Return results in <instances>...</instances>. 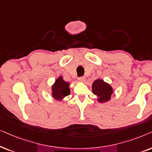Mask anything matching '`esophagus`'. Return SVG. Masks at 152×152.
<instances>
[{
  "label": "esophagus",
  "instance_id": "1",
  "mask_svg": "<svg viewBox=\"0 0 152 152\" xmlns=\"http://www.w3.org/2000/svg\"><path fill=\"white\" fill-rule=\"evenodd\" d=\"M78 80L80 82H84L85 80H86V77H84V76H80V77L78 78Z\"/></svg>",
  "mask_w": 152,
  "mask_h": 152
}]
</instances>
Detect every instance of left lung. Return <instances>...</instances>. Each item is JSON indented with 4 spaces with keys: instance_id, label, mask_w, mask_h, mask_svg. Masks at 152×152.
Here are the masks:
<instances>
[{
    "instance_id": "8db88e82",
    "label": "left lung",
    "mask_w": 152,
    "mask_h": 152,
    "mask_svg": "<svg viewBox=\"0 0 152 152\" xmlns=\"http://www.w3.org/2000/svg\"><path fill=\"white\" fill-rule=\"evenodd\" d=\"M92 92L99 97V102H106L110 99L113 91L110 85L107 84L104 80L97 79L92 84Z\"/></svg>"
}]
</instances>
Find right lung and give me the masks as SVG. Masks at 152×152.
Returning a JSON list of instances; mask_svg holds the SVG:
<instances>
[{
	"instance_id": "right-lung-1",
	"label": "right lung",
	"mask_w": 152,
	"mask_h": 152,
	"mask_svg": "<svg viewBox=\"0 0 152 152\" xmlns=\"http://www.w3.org/2000/svg\"><path fill=\"white\" fill-rule=\"evenodd\" d=\"M69 83H66L62 79L61 76H60L56 80L55 83L52 87L53 96L56 100H61L64 97L68 96L70 94V90L69 88Z\"/></svg>"
}]
</instances>
